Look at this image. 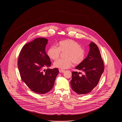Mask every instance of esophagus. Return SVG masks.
<instances>
[{"label": "esophagus", "instance_id": "esophagus-1", "mask_svg": "<svg viewBox=\"0 0 122 122\" xmlns=\"http://www.w3.org/2000/svg\"><path fill=\"white\" fill-rule=\"evenodd\" d=\"M59 71L60 73H63L65 71V70H59Z\"/></svg>", "mask_w": 122, "mask_h": 122}]
</instances>
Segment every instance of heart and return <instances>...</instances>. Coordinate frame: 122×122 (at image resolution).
<instances>
[{"label":"heart","instance_id":"heart-1","mask_svg":"<svg viewBox=\"0 0 122 122\" xmlns=\"http://www.w3.org/2000/svg\"><path fill=\"white\" fill-rule=\"evenodd\" d=\"M58 47L52 46L47 51V55L52 60H56L59 58L61 52H65L64 59H60L54 63L56 68L60 69H68L72 65L81 64L85 58V51L81 45L77 41L72 39H66L60 41L58 43Z\"/></svg>","mask_w":122,"mask_h":122}]
</instances>
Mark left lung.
<instances>
[{"label": "left lung", "mask_w": 122, "mask_h": 122, "mask_svg": "<svg viewBox=\"0 0 122 122\" xmlns=\"http://www.w3.org/2000/svg\"><path fill=\"white\" fill-rule=\"evenodd\" d=\"M90 51L87 57L76 69L83 72L73 71L70 85L72 89L79 95L90 93L98 84L104 70L103 60L98 47L93 42L89 44Z\"/></svg>", "instance_id": "1"}]
</instances>
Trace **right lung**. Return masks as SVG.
Returning <instances> with one entry per match:
<instances>
[{"label": "right lung", "mask_w": 122, "mask_h": 122, "mask_svg": "<svg viewBox=\"0 0 122 122\" xmlns=\"http://www.w3.org/2000/svg\"><path fill=\"white\" fill-rule=\"evenodd\" d=\"M48 40L37 38L25 44L18 59V67L22 81L32 92L37 94L47 93L52 89L59 72L58 69H47L50 66V59L45 47Z\"/></svg>", "instance_id": "obj_1"}]
</instances>
